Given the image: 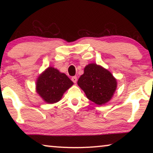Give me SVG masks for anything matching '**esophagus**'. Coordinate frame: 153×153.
<instances>
[{
    "instance_id": "obj_1",
    "label": "esophagus",
    "mask_w": 153,
    "mask_h": 153,
    "mask_svg": "<svg viewBox=\"0 0 153 153\" xmlns=\"http://www.w3.org/2000/svg\"><path fill=\"white\" fill-rule=\"evenodd\" d=\"M72 81H73V82H74V83H76V81H77V77L76 76H72Z\"/></svg>"
}]
</instances>
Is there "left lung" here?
I'll list each match as a JSON object with an SVG mask.
<instances>
[{"label":"left lung","mask_w":153,"mask_h":153,"mask_svg":"<svg viewBox=\"0 0 153 153\" xmlns=\"http://www.w3.org/2000/svg\"><path fill=\"white\" fill-rule=\"evenodd\" d=\"M77 84L88 99L97 105H103L114 96L117 88V79L103 67L90 63L84 68Z\"/></svg>","instance_id":"8db88e82"}]
</instances>
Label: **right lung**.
<instances>
[{
	"instance_id": "obj_1",
	"label": "right lung",
	"mask_w": 153,
	"mask_h": 153,
	"mask_svg": "<svg viewBox=\"0 0 153 153\" xmlns=\"http://www.w3.org/2000/svg\"><path fill=\"white\" fill-rule=\"evenodd\" d=\"M74 84L65 73L53 67H49L37 77L35 89L47 104L59 102L63 94Z\"/></svg>"
}]
</instances>
